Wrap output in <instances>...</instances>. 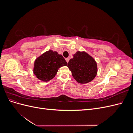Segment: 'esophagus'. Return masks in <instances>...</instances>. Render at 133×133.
Wrapping results in <instances>:
<instances>
[{
    "instance_id": "esophagus-1",
    "label": "esophagus",
    "mask_w": 133,
    "mask_h": 133,
    "mask_svg": "<svg viewBox=\"0 0 133 133\" xmlns=\"http://www.w3.org/2000/svg\"><path fill=\"white\" fill-rule=\"evenodd\" d=\"M65 60H66V62L68 63V62H69V59L68 58H65Z\"/></svg>"
}]
</instances>
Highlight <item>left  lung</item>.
Here are the masks:
<instances>
[{
    "label": "left lung",
    "instance_id": "left-lung-1",
    "mask_svg": "<svg viewBox=\"0 0 133 133\" xmlns=\"http://www.w3.org/2000/svg\"><path fill=\"white\" fill-rule=\"evenodd\" d=\"M68 67L77 82L87 84L93 80L97 74L98 67L95 59L85 51H76Z\"/></svg>",
    "mask_w": 133,
    "mask_h": 133
}]
</instances>
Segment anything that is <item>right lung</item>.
<instances>
[{"instance_id": "right-lung-1", "label": "right lung", "mask_w": 133, "mask_h": 133, "mask_svg": "<svg viewBox=\"0 0 133 133\" xmlns=\"http://www.w3.org/2000/svg\"><path fill=\"white\" fill-rule=\"evenodd\" d=\"M68 63L57 51L49 50L35 59L33 73L37 78L43 82H48L54 78L58 69Z\"/></svg>"}]
</instances>
